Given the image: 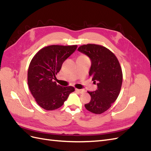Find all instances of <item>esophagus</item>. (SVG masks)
Returning <instances> with one entry per match:
<instances>
[{
  "instance_id": "34e87169",
  "label": "esophagus",
  "mask_w": 151,
  "mask_h": 151,
  "mask_svg": "<svg viewBox=\"0 0 151 151\" xmlns=\"http://www.w3.org/2000/svg\"><path fill=\"white\" fill-rule=\"evenodd\" d=\"M76 91H77V92H79V93L82 94V93H84L85 92V91L83 89H76Z\"/></svg>"
}]
</instances>
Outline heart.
<instances>
[{
  "label": "heart",
  "instance_id": "obj_1",
  "mask_svg": "<svg viewBox=\"0 0 151 151\" xmlns=\"http://www.w3.org/2000/svg\"><path fill=\"white\" fill-rule=\"evenodd\" d=\"M80 57H86V56H84V55H82V56H80Z\"/></svg>",
  "mask_w": 151,
  "mask_h": 151
}]
</instances>
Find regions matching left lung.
Instances as JSON below:
<instances>
[{
	"label": "left lung",
	"mask_w": 151,
	"mask_h": 151,
	"mask_svg": "<svg viewBox=\"0 0 151 151\" xmlns=\"http://www.w3.org/2000/svg\"><path fill=\"white\" fill-rule=\"evenodd\" d=\"M77 50L91 59L89 74L98 86L95 91H88L91 98L85 108L91 113H103L111 106L120 94L123 79L120 63L115 54L101 45H84Z\"/></svg>",
	"instance_id": "left-lung-1"
}]
</instances>
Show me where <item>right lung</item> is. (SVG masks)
<instances>
[{
    "label": "right lung",
    "instance_id": "obj_1",
    "mask_svg": "<svg viewBox=\"0 0 151 151\" xmlns=\"http://www.w3.org/2000/svg\"><path fill=\"white\" fill-rule=\"evenodd\" d=\"M77 45H50L36 53L28 71L29 89L36 103L46 110L61 107L75 89L62 87L53 81L66 59L77 49Z\"/></svg>",
    "mask_w": 151,
    "mask_h": 151
}]
</instances>
